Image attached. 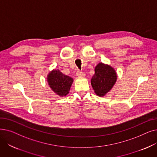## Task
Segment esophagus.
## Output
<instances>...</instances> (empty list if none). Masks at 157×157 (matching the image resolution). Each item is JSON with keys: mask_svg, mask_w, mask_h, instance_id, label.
<instances>
[{"mask_svg": "<svg viewBox=\"0 0 157 157\" xmlns=\"http://www.w3.org/2000/svg\"><path fill=\"white\" fill-rule=\"evenodd\" d=\"M77 76H78V77H85V74L82 72V71H77Z\"/></svg>", "mask_w": 157, "mask_h": 157, "instance_id": "34e87169", "label": "esophagus"}]
</instances>
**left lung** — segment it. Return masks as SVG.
I'll return each instance as SVG.
<instances>
[{"label": "left lung", "mask_w": 157, "mask_h": 157, "mask_svg": "<svg viewBox=\"0 0 157 157\" xmlns=\"http://www.w3.org/2000/svg\"><path fill=\"white\" fill-rule=\"evenodd\" d=\"M117 79V72L108 64L99 63L95 68V74L91 79V85L96 95L104 96L109 92Z\"/></svg>", "instance_id": "obj_1"}]
</instances>
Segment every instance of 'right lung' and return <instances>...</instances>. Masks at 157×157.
I'll return each instance as SVG.
<instances>
[{"label":"right lung","instance_id":"obj_1","mask_svg":"<svg viewBox=\"0 0 157 157\" xmlns=\"http://www.w3.org/2000/svg\"><path fill=\"white\" fill-rule=\"evenodd\" d=\"M47 81L49 87L56 95L63 97L69 94L73 79L65 75L59 69H54L48 74Z\"/></svg>","mask_w":157,"mask_h":157}]
</instances>
